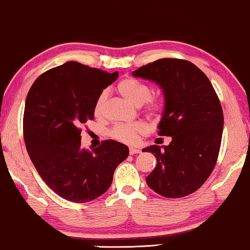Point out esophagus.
Here are the masks:
<instances>
[{
	"mask_svg": "<svg viewBox=\"0 0 250 250\" xmlns=\"http://www.w3.org/2000/svg\"><path fill=\"white\" fill-rule=\"evenodd\" d=\"M138 153H140V149H138V148H134V147H130V154H138Z\"/></svg>",
	"mask_w": 250,
	"mask_h": 250,
	"instance_id": "34e87169",
	"label": "esophagus"
}]
</instances>
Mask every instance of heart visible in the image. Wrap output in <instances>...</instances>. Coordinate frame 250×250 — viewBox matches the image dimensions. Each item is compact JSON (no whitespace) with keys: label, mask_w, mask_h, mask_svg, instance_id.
Segmentation results:
<instances>
[{"label":"heart","mask_w":250,"mask_h":250,"mask_svg":"<svg viewBox=\"0 0 250 250\" xmlns=\"http://www.w3.org/2000/svg\"><path fill=\"white\" fill-rule=\"evenodd\" d=\"M119 93L124 98L131 102L132 104L140 106L145 104V108L148 114L151 116H157L161 112L164 108V101L157 97H151V87L143 82L137 81V79L126 77L123 78L117 85ZM105 105V93H102L97 99L95 105L96 116L101 117L104 111ZM147 133V126L144 123L137 122L132 124H118L111 128L108 134L111 138L118 140V142L125 144H137L144 134Z\"/></svg>","instance_id":"b5f03b06"}]
</instances>
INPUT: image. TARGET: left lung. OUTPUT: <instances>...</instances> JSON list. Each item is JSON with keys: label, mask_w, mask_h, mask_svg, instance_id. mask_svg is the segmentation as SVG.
<instances>
[{"label": "left lung", "mask_w": 250, "mask_h": 250, "mask_svg": "<svg viewBox=\"0 0 250 250\" xmlns=\"http://www.w3.org/2000/svg\"><path fill=\"white\" fill-rule=\"evenodd\" d=\"M132 75L161 87L165 107L158 134L172 138L169 145L143 149L157 158L146 183L165 198L192 194L213 172L221 146L224 112L212 83L194 64L177 58H161Z\"/></svg>", "instance_id": "obj_1"}]
</instances>
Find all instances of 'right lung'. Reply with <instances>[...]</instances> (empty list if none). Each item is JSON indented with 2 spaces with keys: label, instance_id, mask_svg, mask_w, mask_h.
<instances>
[{
  "label": "right lung",
  "instance_id": "obj_1",
  "mask_svg": "<svg viewBox=\"0 0 250 250\" xmlns=\"http://www.w3.org/2000/svg\"><path fill=\"white\" fill-rule=\"evenodd\" d=\"M117 78V71L67 62L42 73L29 90L26 151L44 183L65 200L89 202L104 194L128 157L127 146L111 139L91 151L81 147V126L93 119L97 99Z\"/></svg>",
  "mask_w": 250,
  "mask_h": 250
}]
</instances>
